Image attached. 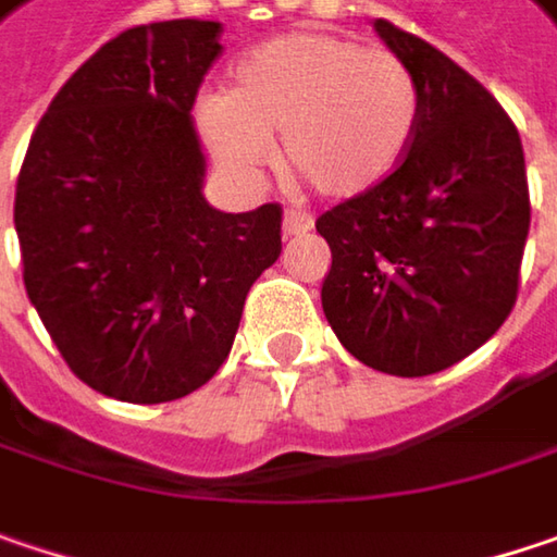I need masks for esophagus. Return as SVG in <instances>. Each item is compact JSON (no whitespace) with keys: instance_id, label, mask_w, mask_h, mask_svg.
Listing matches in <instances>:
<instances>
[{"instance_id":"esophagus-1","label":"esophagus","mask_w":557,"mask_h":557,"mask_svg":"<svg viewBox=\"0 0 557 557\" xmlns=\"http://www.w3.org/2000/svg\"><path fill=\"white\" fill-rule=\"evenodd\" d=\"M313 231V219L307 212H298V209H288L285 219H282V234L285 237H304Z\"/></svg>"}]
</instances>
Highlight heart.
<instances>
[{
	"label": "heart",
	"instance_id": "b5f03b06",
	"mask_svg": "<svg viewBox=\"0 0 557 557\" xmlns=\"http://www.w3.org/2000/svg\"><path fill=\"white\" fill-rule=\"evenodd\" d=\"M212 154L240 177L259 174L282 136L285 174L348 202L374 193L406 161L418 126L412 69L389 50L330 30L282 34L234 65L227 98L196 110Z\"/></svg>",
	"mask_w": 557,
	"mask_h": 557
}]
</instances>
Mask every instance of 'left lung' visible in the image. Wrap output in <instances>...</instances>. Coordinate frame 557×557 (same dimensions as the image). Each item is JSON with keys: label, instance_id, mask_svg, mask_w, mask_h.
<instances>
[{"label": "left lung", "instance_id": "left-lung-1", "mask_svg": "<svg viewBox=\"0 0 557 557\" xmlns=\"http://www.w3.org/2000/svg\"><path fill=\"white\" fill-rule=\"evenodd\" d=\"M418 85V126L399 171L317 219L333 250L323 313L368 368L424 377L472 355L517 300L530 234L520 133L466 69L377 18Z\"/></svg>", "mask_w": 557, "mask_h": 557}]
</instances>
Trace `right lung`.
<instances>
[{
  "label": "right lung",
  "instance_id": "add662e5",
  "mask_svg": "<svg viewBox=\"0 0 557 557\" xmlns=\"http://www.w3.org/2000/svg\"><path fill=\"white\" fill-rule=\"evenodd\" d=\"M219 21L103 44L37 123L15 189L24 288L72 374L123 403L215 377L250 285L282 253V206L219 212L193 126Z\"/></svg>",
  "mask_w": 557,
  "mask_h": 557
}]
</instances>
